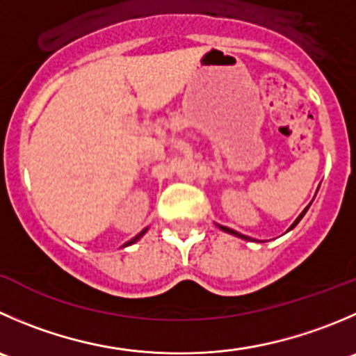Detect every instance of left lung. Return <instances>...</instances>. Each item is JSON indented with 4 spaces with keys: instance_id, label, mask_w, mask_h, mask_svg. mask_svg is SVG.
Listing matches in <instances>:
<instances>
[{
    "instance_id": "obj_1",
    "label": "left lung",
    "mask_w": 356,
    "mask_h": 356,
    "mask_svg": "<svg viewBox=\"0 0 356 356\" xmlns=\"http://www.w3.org/2000/svg\"><path fill=\"white\" fill-rule=\"evenodd\" d=\"M308 209H309V207H306V209H305V210H302V213H301V216H299V217H298V219H296V222H294V224H292V226H291V229H292V227H296V224H298V222H299V220H301V219H302V217H305V213H306V212H308ZM220 229H222V231H226V233H231V234H234V236H240V238H243V240H250V238H248V236H245V234H240V233H236V231L229 229V227H226V226H220Z\"/></svg>"
}]
</instances>
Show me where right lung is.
Wrapping results in <instances>:
<instances>
[{"mask_svg": "<svg viewBox=\"0 0 356 356\" xmlns=\"http://www.w3.org/2000/svg\"><path fill=\"white\" fill-rule=\"evenodd\" d=\"M144 233H146V229H144V231H143V233H139V234H137V236H136V238H132V240H130V241H127V243H125V245H123V247H127V245H132V243H136V241H137V240H139V238H140V236H143V234H144Z\"/></svg>", "mask_w": 356, "mask_h": 356, "instance_id": "add662e5", "label": "right lung"}]
</instances>
